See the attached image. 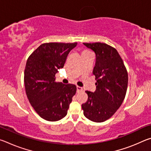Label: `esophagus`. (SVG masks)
Listing matches in <instances>:
<instances>
[{"instance_id":"1","label":"esophagus","mask_w":151,"mask_h":151,"mask_svg":"<svg viewBox=\"0 0 151 151\" xmlns=\"http://www.w3.org/2000/svg\"><path fill=\"white\" fill-rule=\"evenodd\" d=\"M76 91H77V93H79V92H82V91H83V88L79 86H76Z\"/></svg>"}]
</instances>
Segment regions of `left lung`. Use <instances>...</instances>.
I'll return each instance as SVG.
<instances>
[{"label": "left lung", "mask_w": 151, "mask_h": 151, "mask_svg": "<svg viewBox=\"0 0 151 151\" xmlns=\"http://www.w3.org/2000/svg\"><path fill=\"white\" fill-rule=\"evenodd\" d=\"M96 55L93 73L96 91H85L87 101L82 104L84 115L96 122L108 120L123 102L128 86V73L123 60L115 48L101 42L83 43Z\"/></svg>", "instance_id": "left-lung-1"}]
</instances>
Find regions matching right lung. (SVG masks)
I'll return each mask as SVG.
<instances>
[{
  "mask_svg": "<svg viewBox=\"0 0 151 151\" xmlns=\"http://www.w3.org/2000/svg\"><path fill=\"white\" fill-rule=\"evenodd\" d=\"M77 42H49L40 45L27 59L24 86L28 99L38 114L48 121H57L67 114L76 91L72 84L55 81L58 69Z\"/></svg>",
  "mask_w": 151,
  "mask_h": 151,
  "instance_id": "obj_1",
  "label": "right lung"
}]
</instances>
